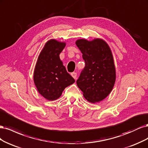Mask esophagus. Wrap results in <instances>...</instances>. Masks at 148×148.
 Segmentation results:
<instances>
[{
	"mask_svg": "<svg viewBox=\"0 0 148 148\" xmlns=\"http://www.w3.org/2000/svg\"><path fill=\"white\" fill-rule=\"evenodd\" d=\"M71 75H72V77L74 78V79H76V77H77V73H75V72H73L71 73Z\"/></svg>",
	"mask_w": 148,
	"mask_h": 148,
	"instance_id": "esophagus-1",
	"label": "esophagus"
}]
</instances>
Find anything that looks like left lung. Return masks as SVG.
<instances>
[{
	"instance_id": "8db88e82",
	"label": "left lung",
	"mask_w": 148,
	"mask_h": 148,
	"mask_svg": "<svg viewBox=\"0 0 148 148\" xmlns=\"http://www.w3.org/2000/svg\"><path fill=\"white\" fill-rule=\"evenodd\" d=\"M82 53L85 66L76 81L85 98L92 103L101 101L110 93L116 80V69L110 48L101 39L75 42Z\"/></svg>"
}]
</instances>
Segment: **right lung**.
<instances>
[{
    "label": "right lung",
    "mask_w": 148,
    "mask_h": 148,
    "mask_svg": "<svg viewBox=\"0 0 148 148\" xmlns=\"http://www.w3.org/2000/svg\"><path fill=\"white\" fill-rule=\"evenodd\" d=\"M65 45V43L54 39L48 41L37 61L34 84L38 92L48 100L58 98L64 88L75 82L60 58V54Z\"/></svg>",
    "instance_id": "add662e5"
}]
</instances>
